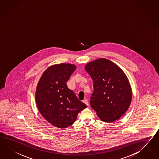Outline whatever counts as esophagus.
<instances>
[{
	"label": "esophagus",
	"instance_id": "34e87169",
	"mask_svg": "<svg viewBox=\"0 0 159 159\" xmlns=\"http://www.w3.org/2000/svg\"><path fill=\"white\" fill-rule=\"evenodd\" d=\"M83 102L84 103L85 105H87V106L89 105V102H88V100H87V99H84L83 101Z\"/></svg>",
	"mask_w": 159,
	"mask_h": 159
}]
</instances>
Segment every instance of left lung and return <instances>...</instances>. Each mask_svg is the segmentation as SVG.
<instances>
[{"label": "left lung", "instance_id": "1", "mask_svg": "<svg viewBox=\"0 0 159 159\" xmlns=\"http://www.w3.org/2000/svg\"><path fill=\"white\" fill-rule=\"evenodd\" d=\"M93 82L90 105L104 122L118 120L132 101V89L122 70L112 61L99 58L85 66Z\"/></svg>", "mask_w": 159, "mask_h": 159}]
</instances>
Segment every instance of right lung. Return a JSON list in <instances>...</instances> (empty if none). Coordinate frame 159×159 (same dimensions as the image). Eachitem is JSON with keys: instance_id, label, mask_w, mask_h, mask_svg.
<instances>
[{"instance_id": "add662e5", "label": "right lung", "mask_w": 159, "mask_h": 159, "mask_svg": "<svg viewBox=\"0 0 159 159\" xmlns=\"http://www.w3.org/2000/svg\"><path fill=\"white\" fill-rule=\"evenodd\" d=\"M76 68L70 64L51 66L43 72L37 87L35 102L39 111L57 128L72 125L78 113L87 107L66 83Z\"/></svg>"}]
</instances>
